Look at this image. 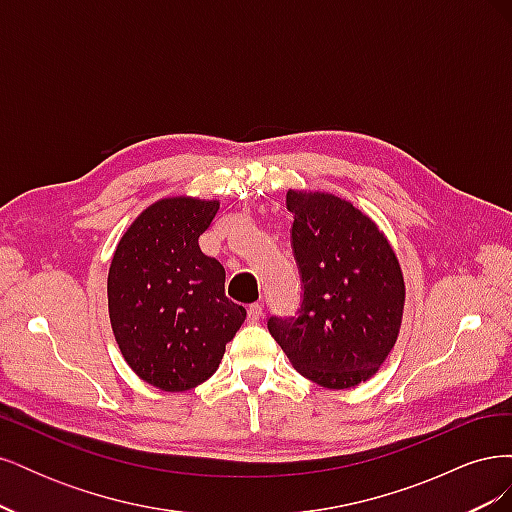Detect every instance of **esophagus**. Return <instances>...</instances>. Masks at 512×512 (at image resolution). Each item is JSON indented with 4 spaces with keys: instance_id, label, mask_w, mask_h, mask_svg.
Wrapping results in <instances>:
<instances>
[{
    "instance_id": "34e87169",
    "label": "esophagus",
    "mask_w": 512,
    "mask_h": 512,
    "mask_svg": "<svg viewBox=\"0 0 512 512\" xmlns=\"http://www.w3.org/2000/svg\"><path fill=\"white\" fill-rule=\"evenodd\" d=\"M262 318V305L260 303H252L247 307V320L250 322H258Z\"/></svg>"
}]
</instances>
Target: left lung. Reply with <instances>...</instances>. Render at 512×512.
Instances as JSON below:
<instances>
[{"label": "left lung", "mask_w": 512, "mask_h": 512, "mask_svg": "<svg viewBox=\"0 0 512 512\" xmlns=\"http://www.w3.org/2000/svg\"><path fill=\"white\" fill-rule=\"evenodd\" d=\"M286 207L303 299L297 316H271L269 333L301 376L350 389L374 376L397 342L406 301L399 260L348 200L288 190Z\"/></svg>", "instance_id": "8db88e82"}]
</instances>
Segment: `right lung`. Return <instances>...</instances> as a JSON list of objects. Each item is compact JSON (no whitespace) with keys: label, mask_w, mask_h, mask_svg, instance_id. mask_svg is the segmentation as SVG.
<instances>
[{"label":"right lung","mask_w":512,"mask_h":512,"mask_svg":"<svg viewBox=\"0 0 512 512\" xmlns=\"http://www.w3.org/2000/svg\"><path fill=\"white\" fill-rule=\"evenodd\" d=\"M218 209V200H158L119 239L108 269V316L123 359L168 393L211 378L245 320V307L224 294V267L198 245Z\"/></svg>","instance_id":"right-lung-1"}]
</instances>
